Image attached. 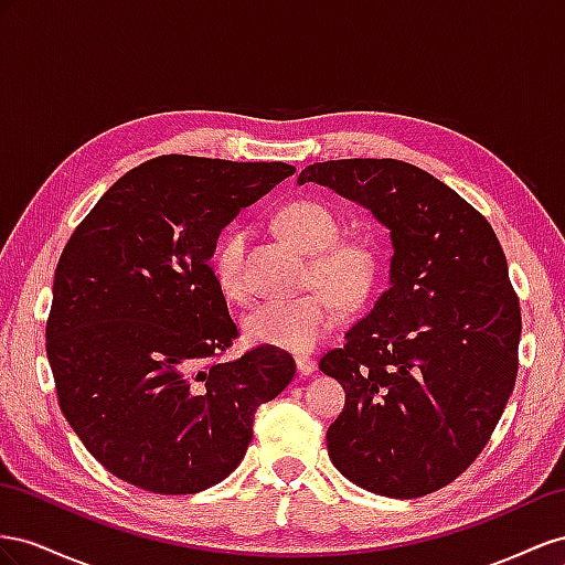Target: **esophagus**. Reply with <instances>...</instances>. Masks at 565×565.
<instances>
[{"mask_svg": "<svg viewBox=\"0 0 565 565\" xmlns=\"http://www.w3.org/2000/svg\"><path fill=\"white\" fill-rule=\"evenodd\" d=\"M296 366H298L300 376H310V374H315V369H317L315 360H310V358H296Z\"/></svg>", "mask_w": 565, "mask_h": 565, "instance_id": "obj_1", "label": "esophagus"}]
</instances>
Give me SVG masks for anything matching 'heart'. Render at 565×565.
I'll return each instance as SVG.
<instances>
[{
	"label": "heart",
	"instance_id": "obj_1",
	"mask_svg": "<svg viewBox=\"0 0 565 565\" xmlns=\"http://www.w3.org/2000/svg\"><path fill=\"white\" fill-rule=\"evenodd\" d=\"M281 232L296 246L315 255V274L330 291H312L296 298L267 300L255 308L246 321V335L257 345L277 348L294 354H308L333 331L341 317V300L362 302L381 277L383 257L376 241L352 236L335 241L341 220L329 205L317 201H294L279 213ZM248 232L232 224L217 238L213 250V269L224 294L248 300L253 288L246 277Z\"/></svg>",
	"mask_w": 565,
	"mask_h": 565
}]
</instances>
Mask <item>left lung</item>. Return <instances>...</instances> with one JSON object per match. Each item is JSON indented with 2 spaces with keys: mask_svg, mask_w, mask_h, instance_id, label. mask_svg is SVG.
<instances>
[{
  "mask_svg": "<svg viewBox=\"0 0 565 565\" xmlns=\"http://www.w3.org/2000/svg\"><path fill=\"white\" fill-rule=\"evenodd\" d=\"M391 232L388 291L319 369L345 391L333 466L393 499L445 488L488 445L519 372L521 308L502 246L473 205L395 158L308 166Z\"/></svg>",
  "mask_w": 565,
  "mask_h": 565,
  "instance_id": "1",
  "label": "left lung"
}]
</instances>
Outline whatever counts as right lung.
I'll return each instance as SVG.
<instances>
[{
    "mask_svg": "<svg viewBox=\"0 0 565 565\" xmlns=\"http://www.w3.org/2000/svg\"><path fill=\"white\" fill-rule=\"evenodd\" d=\"M296 172L286 163L160 156L113 184L63 248L46 321L58 405L106 471L158 494L227 478L255 409L296 376L238 335L211 267L222 230Z\"/></svg>",
    "mask_w": 565,
    "mask_h": 565,
    "instance_id": "1",
    "label": "right lung"
}]
</instances>
